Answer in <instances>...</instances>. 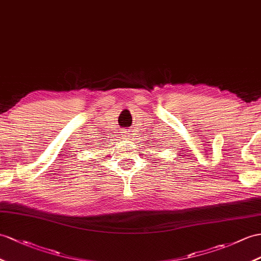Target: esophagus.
I'll list each match as a JSON object with an SVG mask.
<instances>
[{
  "label": "esophagus",
  "instance_id": "esophagus-1",
  "mask_svg": "<svg viewBox=\"0 0 261 261\" xmlns=\"http://www.w3.org/2000/svg\"><path fill=\"white\" fill-rule=\"evenodd\" d=\"M123 134H124V137H125L126 139H130V138H132V135H133L130 130H124Z\"/></svg>",
  "mask_w": 261,
  "mask_h": 261
}]
</instances>
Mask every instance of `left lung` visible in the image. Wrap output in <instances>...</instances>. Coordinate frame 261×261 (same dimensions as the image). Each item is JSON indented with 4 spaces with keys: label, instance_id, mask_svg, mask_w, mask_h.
<instances>
[{
    "label": "left lung",
    "instance_id": "1",
    "mask_svg": "<svg viewBox=\"0 0 261 261\" xmlns=\"http://www.w3.org/2000/svg\"><path fill=\"white\" fill-rule=\"evenodd\" d=\"M162 148H163V146H162Z\"/></svg>",
    "mask_w": 261,
    "mask_h": 261
}]
</instances>
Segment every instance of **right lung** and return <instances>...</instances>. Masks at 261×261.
Returning a JSON list of instances; mask_svg holds the SVG:
<instances>
[{"mask_svg": "<svg viewBox=\"0 0 261 261\" xmlns=\"http://www.w3.org/2000/svg\"><path fill=\"white\" fill-rule=\"evenodd\" d=\"M98 146H99V145H95V146H94V148H96V147H98Z\"/></svg>", "mask_w": 261, "mask_h": 261, "instance_id": "right-lung-1", "label": "right lung"}]
</instances>
